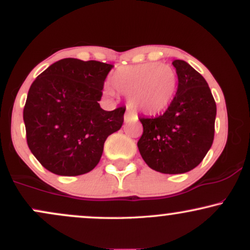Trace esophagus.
I'll use <instances>...</instances> for the list:
<instances>
[{"mask_svg": "<svg viewBox=\"0 0 250 250\" xmlns=\"http://www.w3.org/2000/svg\"><path fill=\"white\" fill-rule=\"evenodd\" d=\"M137 116L135 115L133 111L130 110V109H127V111H125V121L128 122V121H131V120H136Z\"/></svg>", "mask_w": 250, "mask_h": 250, "instance_id": "34e87169", "label": "esophagus"}]
</instances>
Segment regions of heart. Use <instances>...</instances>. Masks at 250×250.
Segmentation results:
<instances>
[{"instance_id":"1","label":"heart","mask_w":250,"mask_h":250,"mask_svg":"<svg viewBox=\"0 0 250 250\" xmlns=\"http://www.w3.org/2000/svg\"><path fill=\"white\" fill-rule=\"evenodd\" d=\"M110 83L119 93L128 95L131 107L145 114H157L173 100L177 74L169 64L147 62L117 68L111 74ZM105 93L113 95V89L105 88Z\"/></svg>"}]
</instances>
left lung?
Wrapping results in <instances>:
<instances>
[{
    "label": "left lung",
    "instance_id": "obj_1",
    "mask_svg": "<svg viewBox=\"0 0 250 250\" xmlns=\"http://www.w3.org/2000/svg\"><path fill=\"white\" fill-rule=\"evenodd\" d=\"M177 90L167 110L156 117H140V154L154 170L187 173L202 162L214 141L216 103L208 83L182 60H175Z\"/></svg>",
    "mask_w": 250,
    "mask_h": 250
}]
</instances>
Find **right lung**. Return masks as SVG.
Wrapping results in <instances>:
<instances>
[{
	"mask_svg": "<svg viewBox=\"0 0 250 250\" xmlns=\"http://www.w3.org/2000/svg\"><path fill=\"white\" fill-rule=\"evenodd\" d=\"M113 64L63 59L36 77L23 109L27 143L45 169L62 176L89 173L110 134L122 127L125 108L100 107Z\"/></svg>",
	"mask_w": 250,
	"mask_h": 250,
	"instance_id": "obj_1",
	"label": "right lung"
}]
</instances>
